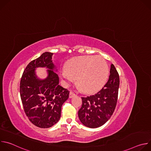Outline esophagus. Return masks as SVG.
<instances>
[{"label": "esophagus", "instance_id": "1", "mask_svg": "<svg viewBox=\"0 0 151 151\" xmlns=\"http://www.w3.org/2000/svg\"><path fill=\"white\" fill-rule=\"evenodd\" d=\"M75 96H76V94H74L73 92H70V93H69V98L71 99V98L75 97Z\"/></svg>", "mask_w": 151, "mask_h": 151}]
</instances>
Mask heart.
Wrapping results in <instances>:
<instances>
[{
  "label": "heart",
  "instance_id": "1",
  "mask_svg": "<svg viewBox=\"0 0 151 151\" xmlns=\"http://www.w3.org/2000/svg\"><path fill=\"white\" fill-rule=\"evenodd\" d=\"M108 66L101 57L86 55L72 59L67 65V70L60 72L61 79L66 83L77 79L81 90L86 93H92L100 88L108 76Z\"/></svg>",
  "mask_w": 151,
  "mask_h": 151
}]
</instances>
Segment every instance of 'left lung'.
<instances>
[{
  "label": "left lung",
  "mask_w": 151,
  "mask_h": 151,
  "mask_svg": "<svg viewBox=\"0 0 151 151\" xmlns=\"http://www.w3.org/2000/svg\"><path fill=\"white\" fill-rule=\"evenodd\" d=\"M119 86V75L112 64L109 79L102 89L94 95L82 97L78 117L85 126L97 128L110 119L116 105Z\"/></svg>",
  "instance_id": "obj_1"
}]
</instances>
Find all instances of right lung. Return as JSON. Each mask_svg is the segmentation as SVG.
Masks as SVG:
<instances>
[{"mask_svg":"<svg viewBox=\"0 0 151 151\" xmlns=\"http://www.w3.org/2000/svg\"><path fill=\"white\" fill-rule=\"evenodd\" d=\"M52 55L45 52L29 63L20 81V96L24 112L33 124L42 128H50L57 123L61 106L69 95V91L58 84ZM37 67L47 69L48 76L45 79L37 77L35 69Z\"/></svg>","mask_w":151,"mask_h":151,"instance_id":"obj_1","label":"right lung"}]
</instances>
